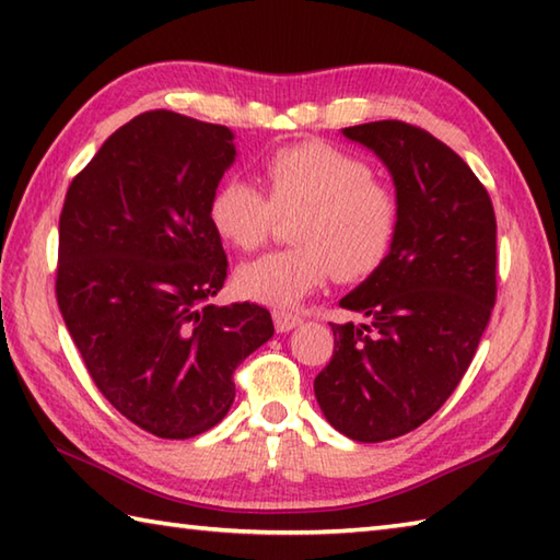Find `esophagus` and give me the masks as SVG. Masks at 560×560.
Returning a JSON list of instances; mask_svg holds the SVG:
<instances>
[{
	"label": "esophagus",
	"mask_w": 560,
	"mask_h": 560,
	"mask_svg": "<svg viewBox=\"0 0 560 560\" xmlns=\"http://www.w3.org/2000/svg\"><path fill=\"white\" fill-rule=\"evenodd\" d=\"M301 323H303L301 315L281 313V311L273 313V327H277V332H289V330H293V327H299Z\"/></svg>",
	"instance_id": "obj_1"
}]
</instances>
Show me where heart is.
Returning a JSON list of instances; mask_svg holds the SVG:
<instances>
[{"mask_svg":"<svg viewBox=\"0 0 560 560\" xmlns=\"http://www.w3.org/2000/svg\"><path fill=\"white\" fill-rule=\"evenodd\" d=\"M267 196L255 184L225 179L208 201V221L235 249L267 243L277 215H295V247L247 261L237 291L271 308H293L332 277L361 281L390 255L400 228V201L369 164L327 142L279 148L261 164Z\"/></svg>","mask_w":560,"mask_h":560,"instance_id":"obj_1","label":"heart"}]
</instances>
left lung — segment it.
Here are the masks:
<instances>
[{
    "instance_id": "left-lung-1",
    "label": "left lung",
    "mask_w": 560,
    "mask_h": 560,
    "mask_svg": "<svg viewBox=\"0 0 560 560\" xmlns=\"http://www.w3.org/2000/svg\"><path fill=\"white\" fill-rule=\"evenodd\" d=\"M386 164L400 228L386 261L339 305L366 323L332 325L315 376L325 420L354 442L412 432L442 408L476 357L495 305V211L442 140L402 120L342 128Z\"/></svg>"
}]
</instances>
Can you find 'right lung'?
Masks as SVG:
<instances>
[{
    "mask_svg": "<svg viewBox=\"0 0 560 560\" xmlns=\"http://www.w3.org/2000/svg\"><path fill=\"white\" fill-rule=\"evenodd\" d=\"M233 138L140 114L77 174L60 213L62 320L104 398L162 440L221 422L237 364L273 335L261 305L208 303L228 277L208 201L237 158Z\"/></svg>",
    "mask_w": 560,
    "mask_h": 560,
    "instance_id": "add662e5",
    "label": "right lung"
}]
</instances>
